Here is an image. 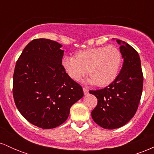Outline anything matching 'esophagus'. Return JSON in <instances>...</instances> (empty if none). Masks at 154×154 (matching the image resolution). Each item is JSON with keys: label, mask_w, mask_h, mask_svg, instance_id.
<instances>
[{"label": "esophagus", "mask_w": 154, "mask_h": 154, "mask_svg": "<svg viewBox=\"0 0 154 154\" xmlns=\"http://www.w3.org/2000/svg\"><path fill=\"white\" fill-rule=\"evenodd\" d=\"M82 89H83V92H84V94H85V95H87L88 93H89V91H88V90L87 89V88H83Z\"/></svg>", "instance_id": "obj_1"}]
</instances>
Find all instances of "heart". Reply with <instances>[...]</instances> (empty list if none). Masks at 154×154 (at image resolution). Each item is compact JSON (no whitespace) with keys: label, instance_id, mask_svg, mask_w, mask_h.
<instances>
[{"label":"heart","instance_id":"heart-1","mask_svg":"<svg viewBox=\"0 0 154 154\" xmlns=\"http://www.w3.org/2000/svg\"><path fill=\"white\" fill-rule=\"evenodd\" d=\"M75 56H65L62 59L67 75L79 81L88 72V82L98 87H106L115 80L122 62L121 51L114 45L81 50Z\"/></svg>","mask_w":154,"mask_h":154}]
</instances>
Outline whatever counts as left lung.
<instances>
[{
  "label": "left lung",
  "mask_w": 154,
  "mask_h": 154,
  "mask_svg": "<svg viewBox=\"0 0 154 154\" xmlns=\"http://www.w3.org/2000/svg\"><path fill=\"white\" fill-rule=\"evenodd\" d=\"M116 40L124 59L120 73L108 87L90 91L98 99L92 118L97 125L109 130L122 127L135 116L143 85L138 53L122 40Z\"/></svg>",
  "instance_id": "1"
}]
</instances>
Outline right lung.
Here are the masks:
<instances>
[{"mask_svg": "<svg viewBox=\"0 0 154 154\" xmlns=\"http://www.w3.org/2000/svg\"><path fill=\"white\" fill-rule=\"evenodd\" d=\"M61 46L48 39H35L16 63L13 76L16 106L29 122L43 129L64 122L70 108L84 95L80 85L63 69Z\"/></svg>", "mask_w": 154, "mask_h": 154, "instance_id": "right-lung-1", "label": "right lung"}]
</instances>
